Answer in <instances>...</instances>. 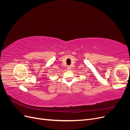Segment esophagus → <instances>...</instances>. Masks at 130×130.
<instances>
[{
	"mask_svg": "<svg viewBox=\"0 0 130 130\" xmlns=\"http://www.w3.org/2000/svg\"><path fill=\"white\" fill-rule=\"evenodd\" d=\"M70 69H71V68H70V66H68V67H67V69H68V70H70Z\"/></svg>",
	"mask_w": 130,
	"mask_h": 130,
	"instance_id": "obj_1",
	"label": "esophagus"
}]
</instances>
